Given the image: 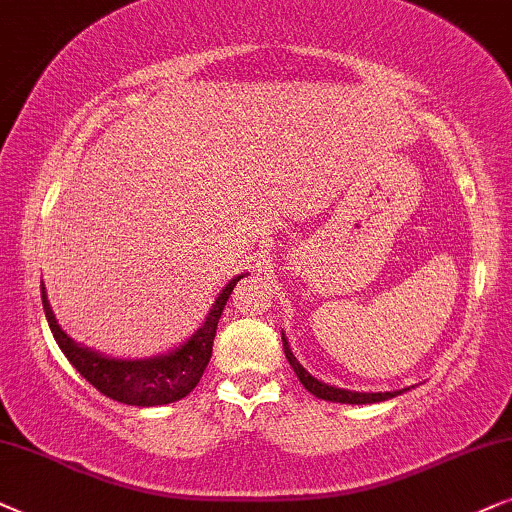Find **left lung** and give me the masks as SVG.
<instances>
[{"label":"left lung","instance_id":"8db88e82","mask_svg":"<svg viewBox=\"0 0 512 512\" xmlns=\"http://www.w3.org/2000/svg\"><path fill=\"white\" fill-rule=\"evenodd\" d=\"M283 349H285V358H288V363L292 365V370H295V374L304 384L306 391L313 393L320 400H330V403H346V405H370V403H381V400L395 398V395L407 391V388H403V391H386V393H358V391H346V388L327 386V384H323V381H318L316 377H311V374L306 372L302 365H299V360L292 356V349H290L285 335H283Z\"/></svg>","mask_w":512,"mask_h":512}]
</instances>
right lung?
Listing matches in <instances>:
<instances>
[{
    "mask_svg": "<svg viewBox=\"0 0 512 512\" xmlns=\"http://www.w3.org/2000/svg\"><path fill=\"white\" fill-rule=\"evenodd\" d=\"M241 276L231 278L227 288L220 292L215 299L213 309L203 320V325L187 339L185 344L177 346L175 351L166 353V356H156L147 360H119L107 358L98 351L86 349L70 339L58 325L56 316H53L49 297H46L44 283H42V304L46 320L56 337L60 351L65 358L77 367V372L84 377L88 384H93L102 395L117 400L124 405H138V407H154V405H168L175 400H182L189 395L199 384L213 356V339L217 323L227 306V299L234 290V285L241 281Z\"/></svg>",
    "mask_w": 512,
    "mask_h": 512,
    "instance_id": "add662e5",
    "label": "right lung"
}]
</instances>
